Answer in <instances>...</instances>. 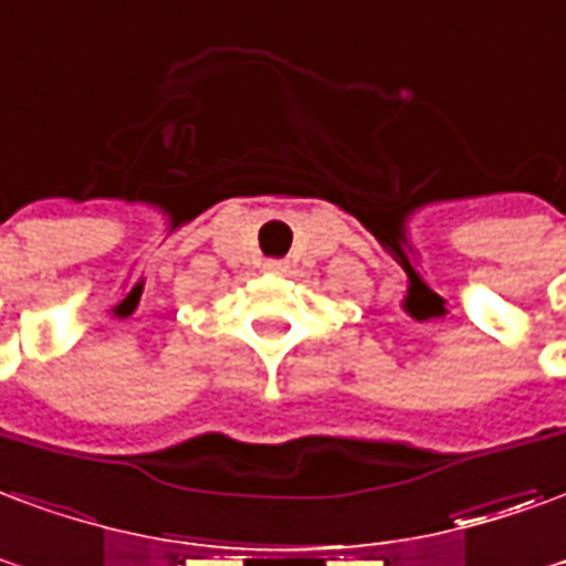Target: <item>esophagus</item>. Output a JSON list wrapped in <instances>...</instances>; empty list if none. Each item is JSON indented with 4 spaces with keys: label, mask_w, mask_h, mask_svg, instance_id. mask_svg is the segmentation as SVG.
Returning <instances> with one entry per match:
<instances>
[{
    "label": "esophagus",
    "mask_w": 566,
    "mask_h": 566,
    "mask_svg": "<svg viewBox=\"0 0 566 566\" xmlns=\"http://www.w3.org/2000/svg\"><path fill=\"white\" fill-rule=\"evenodd\" d=\"M263 270L270 272V275H284V272H287V263H284V261H266V263H263Z\"/></svg>",
    "instance_id": "1"
}]
</instances>
